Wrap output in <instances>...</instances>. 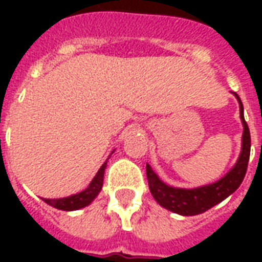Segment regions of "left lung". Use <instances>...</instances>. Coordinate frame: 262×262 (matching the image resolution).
<instances>
[{"label":"left lung","mask_w":262,"mask_h":262,"mask_svg":"<svg viewBox=\"0 0 262 262\" xmlns=\"http://www.w3.org/2000/svg\"><path fill=\"white\" fill-rule=\"evenodd\" d=\"M234 95L240 102V118H242L243 126H244L242 154H240L236 165L233 167V170L229 174H226L222 180L214 182V184L195 188V189H181V188H172L165 185L164 182L154 174L151 167L147 164L146 165V172H147L148 188H150V192L154 196V199L161 206H164L165 209H168L171 212L184 214V216H193V214L206 212L208 209L222 202L223 199H226L240 187V184L246 176L248 160H250L251 137H250V129H248L247 122L244 120L242 99L237 94H234Z\"/></svg>","instance_id":"8db88e82"}]
</instances>
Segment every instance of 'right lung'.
<instances>
[{"instance_id": "obj_1", "label": "right lung", "mask_w": 262, "mask_h": 262, "mask_svg": "<svg viewBox=\"0 0 262 262\" xmlns=\"http://www.w3.org/2000/svg\"><path fill=\"white\" fill-rule=\"evenodd\" d=\"M105 168H106V163H103L102 167L97 172V176L94 177L91 184L88 185V188H85L84 191H81L80 193H75V195H71L69 198L43 199V201L48 203V205H50V206H53V208L60 209V210H77V209L84 208L86 205H90L94 201V198L97 196L99 191H101L103 184V172H105Z\"/></svg>"}]
</instances>
